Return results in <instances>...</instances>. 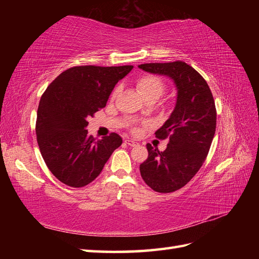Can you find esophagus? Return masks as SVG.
<instances>
[{"label": "esophagus", "instance_id": "34e87169", "mask_svg": "<svg viewBox=\"0 0 259 259\" xmlns=\"http://www.w3.org/2000/svg\"><path fill=\"white\" fill-rule=\"evenodd\" d=\"M124 142L128 146H130V147H135L137 144H138V142H136L135 140H133V139H129V138H126L125 140H124Z\"/></svg>", "mask_w": 259, "mask_h": 259}]
</instances>
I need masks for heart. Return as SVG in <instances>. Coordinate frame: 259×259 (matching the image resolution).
I'll list each match as a JSON object with an SVG mask.
<instances>
[{
  "label": "heart",
  "instance_id": "1",
  "mask_svg": "<svg viewBox=\"0 0 259 259\" xmlns=\"http://www.w3.org/2000/svg\"><path fill=\"white\" fill-rule=\"evenodd\" d=\"M137 88L144 99L153 98L156 100L160 98L166 90L163 81L159 76L152 74L144 75L137 80ZM134 131H137V129L134 128Z\"/></svg>",
  "mask_w": 259,
  "mask_h": 259
}]
</instances>
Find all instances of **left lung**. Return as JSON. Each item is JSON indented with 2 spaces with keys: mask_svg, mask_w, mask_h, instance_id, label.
Returning <instances> with one entry per match:
<instances>
[{
  "mask_svg": "<svg viewBox=\"0 0 259 259\" xmlns=\"http://www.w3.org/2000/svg\"><path fill=\"white\" fill-rule=\"evenodd\" d=\"M146 72L174 81L177 99L169 119L155 135L168 138L164 151L147 145L148 158L140 164L145 183L157 192H172L188 184L208 155L216 131V107L205 79L183 61L145 63Z\"/></svg>",
  "mask_w": 259,
  "mask_h": 259,
  "instance_id": "left-lung-1",
  "label": "left lung"
}]
</instances>
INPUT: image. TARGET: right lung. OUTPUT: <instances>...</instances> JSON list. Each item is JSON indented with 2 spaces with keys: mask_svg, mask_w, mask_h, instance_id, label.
<instances>
[{
  "mask_svg": "<svg viewBox=\"0 0 259 259\" xmlns=\"http://www.w3.org/2000/svg\"><path fill=\"white\" fill-rule=\"evenodd\" d=\"M133 65H82L65 70L41 97L36 140L48 168L70 187L95 180L112 152L122 144L118 134L96 140L88 135V118L106 107L114 85Z\"/></svg>",
  "mask_w": 259,
  "mask_h": 259,
  "instance_id": "obj_1",
  "label": "right lung"
}]
</instances>
